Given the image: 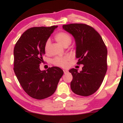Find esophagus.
I'll return each mask as SVG.
<instances>
[{
  "mask_svg": "<svg viewBox=\"0 0 123 123\" xmlns=\"http://www.w3.org/2000/svg\"><path fill=\"white\" fill-rule=\"evenodd\" d=\"M63 73H66L68 72V70H66V69H64V70H63Z\"/></svg>",
  "mask_w": 123,
  "mask_h": 123,
  "instance_id": "34e87169",
  "label": "esophagus"
}]
</instances>
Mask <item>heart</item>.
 Masks as SVG:
<instances>
[{"label": "heart", "mask_w": 123, "mask_h": 123, "mask_svg": "<svg viewBox=\"0 0 123 123\" xmlns=\"http://www.w3.org/2000/svg\"><path fill=\"white\" fill-rule=\"evenodd\" d=\"M55 39L60 44L63 45V46H69L72 42V37L69 34L65 32H60L57 33L55 36ZM51 44L50 39H47L46 40L44 44V51L46 53H48L49 51V48ZM69 60V57L68 56H63V57H57L52 60V63L54 65L60 66L61 68H65L68 65V61Z\"/></svg>", "instance_id": "obj_1"}]
</instances>
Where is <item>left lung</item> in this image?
Wrapping results in <instances>:
<instances>
[{"label": "left lung", "instance_id": "1", "mask_svg": "<svg viewBox=\"0 0 123 123\" xmlns=\"http://www.w3.org/2000/svg\"><path fill=\"white\" fill-rule=\"evenodd\" d=\"M63 29L72 34L76 44L77 65H83L80 72L71 69L73 79L70 88L77 95L90 96L99 88L107 69V48L101 35L91 26L84 24L63 25Z\"/></svg>", "mask_w": 123, "mask_h": 123}]
</instances>
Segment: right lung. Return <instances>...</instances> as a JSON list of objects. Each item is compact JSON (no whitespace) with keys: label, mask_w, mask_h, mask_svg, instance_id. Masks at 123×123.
<instances>
[{"label":"right lung","mask_w":123,"mask_h":123,"mask_svg":"<svg viewBox=\"0 0 123 123\" xmlns=\"http://www.w3.org/2000/svg\"><path fill=\"white\" fill-rule=\"evenodd\" d=\"M57 26L33 27L26 30L14 49V71L25 92L32 98L43 99L52 95L63 74L57 66L41 71L44 44Z\"/></svg>","instance_id":"right-lung-1"}]
</instances>
